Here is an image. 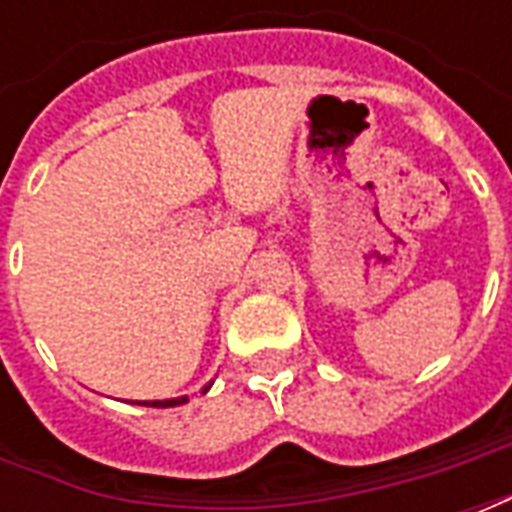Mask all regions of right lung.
Returning <instances> with one entry per match:
<instances>
[{
	"instance_id": "right-lung-1",
	"label": "right lung",
	"mask_w": 512,
	"mask_h": 512,
	"mask_svg": "<svg viewBox=\"0 0 512 512\" xmlns=\"http://www.w3.org/2000/svg\"><path fill=\"white\" fill-rule=\"evenodd\" d=\"M211 389V384L208 386H202V395ZM183 403H189V397L183 395V397H172V400H142L139 406H153V408H172V406H183Z\"/></svg>"
}]
</instances>
